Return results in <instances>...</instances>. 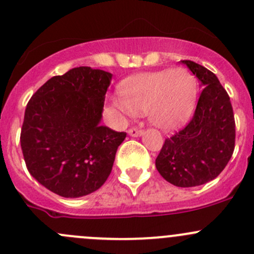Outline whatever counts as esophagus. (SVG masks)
Listing matches in <instances>:
<instances>
[{"label": "esophagus", "mask_w": 254, "mask_h": 254, "mask_svg": "<svg viewBox=\"0 0 254 254\" xmlns=\"http://www.w3.org/2000/svg\"><path fill=\"white\" fill-rule=\"evenodd\" d=\"M129 135L132 137H139L143 135V131L141 129H137V127H131V129H129Z\"/></svg>", "instance_id": "esophagus-1"}]
</instances>
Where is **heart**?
<instances>
[{
    "mask_svg": "<svg viewBox=\"0 0 254 254\" xmlns=\"http://www.w3.org/2000/svg\"><path fill=\"white\" fill-rule=\"evenodd\" d=\"M122 96L112 98L113 106L127 115L147 114L148 122L162 130H173L193 112L198 82L186 67L139 73L120 84Z\"/></svg>",
    "mask_w": 254,
    "mask_h": 254,
    "instance_id": "obj_1",
    "label": "heart"
}]
</instances>
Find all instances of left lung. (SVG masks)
<instances>
[{
    "label": "left lung",
    "mask_w": 254,
    "mask_h": 254,
    "mask_svg": "<svg viewBox=\"0 0 254 254\" xmlns=\"http://www.w3.org/2000/svg\"><path fill=\"white\" fill-rule=\"evenodd\" d=\"M182 64L203 88L189 124L166 139L156 158V168L167 182L188 188L216 178L235 148V118L227 92L216 75L190 60Z\"/></svg>",
    "instance_id": "8db88e82"
}]
</instances>
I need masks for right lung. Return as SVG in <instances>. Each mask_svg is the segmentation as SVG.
Here are the masks:
<instances>
[{
  "label": "right lung",
  "mask_w": 254,
  "mask_h": 254,
  "mask_svg": "<svg viewBox=\"0 0 254 254\" xmlns=\"http://www.w3.org/2000/svg\"><path fill=\"white\" fill-rule=\"evenodd\" d=\"M112 73L79 66L45 82L28 102L20 147L34 179L64 198L101 188L127 137L101 125Z\"/></svg>",
  "instance_id": "1"
}]
</instances>
